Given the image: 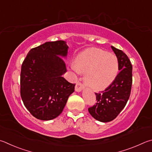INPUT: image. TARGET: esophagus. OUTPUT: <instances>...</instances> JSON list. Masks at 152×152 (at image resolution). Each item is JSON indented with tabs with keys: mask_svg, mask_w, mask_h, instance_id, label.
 Wrapping results in <instances>:
<instances>
[{
	"mask_svg": "<svg viewBox=\"0 0 152 152\" xmlns=\"http://www.w3.org/2000/svg\"><path fill=\"white\" fill-rule=\"evenodd\" d=\"M84 88L83 84H82L80 82H77L75 86V90L76 92H80V91Z\"/></svg>",
	"mask_w": 152,
	"mask_h": 152,
	"instance_id": "34e87169",
	"label": "esophagus"
}]
</instances>
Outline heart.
I'll use <instances>...</instances> for the list:
<instances>
[{"mask_svg":"<svg viewBox=\"0 0 152 152\" xmlns=\"http://www.w3.org/2000/svg\"><path fill=\"white\" fill-rule=\"evenodd\" d=\"M72 68L79 73H86V83L98 90L106 88L114 80L119 63L115 55L100 48H92L80 53Z\"/></svg>","mask_w":152,"mask_h":152,"instance_id":"heart-1","label":"heart"}]
</instances>
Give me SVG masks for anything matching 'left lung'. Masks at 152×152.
I'll return each mask as SVG.
<instances>
[{"label":"left lung","mask_w":152,"mask_h":152,"mask_svg":"<svg viewBox=\"0 0 152 152\" xmlns=\"http://www.w3.org/2000/svg\"><path fill=\"white\" fill-rule=\"evenodd\" d=\"M119 63L120 72L104 91L95 93L96 102L88 107L91 115L102 122L114 120L127 104L132 84V65L127 55L111 46Z\"/></svg>","instance_id":"left-lung-1"}]
</instances>
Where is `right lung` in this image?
Segmentation results:
<instances>
[{"instance_id":"obj_1","label":"right lung","mask_w":152,"mask_h":152,"mask_svg":"<svg viewBox=\"0 0 152 152\" xmlns=\"http://www.w3.org/2000/svg\"><path fill=\"white\" fill-rule=\"evenodd\" d=\"M68 46L64 40L48 42L32 48L22 64L20 96L33 116L41 120L54 119L62 112L75 84L62 75L66 72L64 60Z\"/></svg>"}]
</instances>
